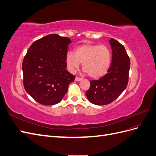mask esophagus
I'll list each match as a JSON object with an SVG mask.
<instances>
[{"label":"esophagus","instance_id":"34e87169","mask_svg":"<svg viewBox=\"0 0 156 156\" xmlns=\"http://www.w3.org/2000/svg\"><path fill=\"white\" fill-rule=\"evenodd\" d=\"M83 79L82 78H79V77H75V81H81V80H82Z\"/></svg>","mask_w":156,"mask_h":156}]
</instances>
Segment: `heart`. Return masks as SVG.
Segmentation results:
<instances>
[{
  "instance_id": "heart-1",
  "label": "heart",
  "mask_w": 156,
  "mask_h": 156,
  "mask_svg": "<svg viewBox=\"0 0 156 156\" xmlns=\"http://www.w3.org/2000/svg\"><path fill=\"white\" fill-rule=\"evenodd\" d=\"M67 66L74 72L81 63L84 72L88 76L98 79L105 75L110 68L111 53L108 47L93 44H84L74 50V53L69 52L66 56Z\"/></svg>"
}]
</instances>
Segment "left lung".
<instances>
[{"mask_svg": "<svg viewBox=\"0 0 156 156\" xmlns=\"http://www.w3.org/2000/svg\"><path fill=\"white\" fill-rule=\"evenodd\" d=\"M112 60L107 73L99 80L90 81L86 92L90 102L97 105L109 104L126 89L128 83L130 60L124 45L111 38Z\"/></svg>", "mask_w": 156, "mask_h": 156, "instance_id": "left-lung-1", "label": "left lung"}]
</instances>
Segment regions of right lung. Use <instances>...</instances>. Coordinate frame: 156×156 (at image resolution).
Segmentation results:
<instances>
[{
    "label": "right lung",
    "mask_w": 156,
    "mask_h": 156,
    "mask_svg": "<svg viewBox=\"0 0 156 156\" xmlns=\"http://www.w3.org/2000/svg\"><path fill=\"white\" fill-rule=\"evenodd\" d=\"M67 37L53 34L35 41L23 60V84L27 92L40 104L53 105L62 100L73 75L66 69Z\"/></svg>",
    "instance_id": "1"
}]
</instances>
